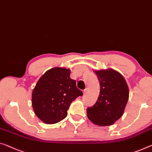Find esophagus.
I'll list each match as a JSON object with an SVG mask.
<instances>
[{"label":"esophagus","instance_id":"34e87169","mask_svg":"<svg viewBox=\"0 0 152 152\" xmlns=\"http://www.w3.org/2000/svg\"><path fill=\"white\" fill-rule=\"evenodd\" d=\"M89 92V88H86V89L83 91V94L84 95H87Z\"/></svg>","mask_w":152,"mask_h":152}]
</instances>
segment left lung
Here are the masks:
<instances>
[{
    "label": "left lung",
    "instance_id": "8db88e82",
    "mask_svg": "<svg viewBox=\"0 0 152 152\" xmlns=\"http://www.w3.org/2000/svg\"><path fill=\"white\" fill-rule=\"evenodd\" d=\"M100 91L95 104L87 109V117L98 126H110L124 114L129 89L124 76L113 69L95 71Z\"/></svg>",
    "mask_w": 152,
    "mask_h": 152
}]
</instances>
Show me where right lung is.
I'll list each match as a JSON object with an SVG mask.
<instances>
[{"mask_svg": "<svg viewBox=\"0 0 152 152\" xmlns=\"http://www.w3.org/2000/svg\"><path fill=\"white\" fill-rule=\"evenodd\" d=\"M70 69L54 67L45 72L32 93V106L38 118L47 124L65 119L72 102L82 96L76 81L70 78Z\"/></svg>", "mask_w": 152, "mask_h": 152, "instance_id": "1", "label": "right lung"}]
</instances>
